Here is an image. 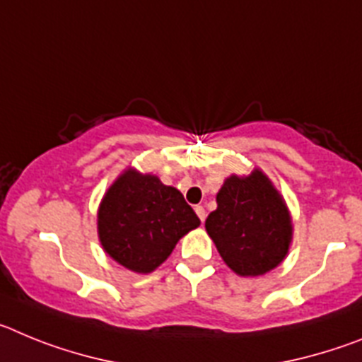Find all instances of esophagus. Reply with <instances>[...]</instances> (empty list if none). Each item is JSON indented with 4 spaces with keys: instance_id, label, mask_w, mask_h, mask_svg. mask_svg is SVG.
Listing matches in <instances>:
<instances>
[{
    "instance_id": "esophagus-1",
    "label": "esophagus",
    "mask_w": 362,
    "mask_h": 362,
    "mask_svg": "<svg viewBox=\"0 0 362 362\" xmlns=\"http://www.w3.org/2000/svg\"><path fill=\"white\" fill-rule=\"evenodd\" d=\"M194 210H196L197 217H199V219L203 221V223H204V219H206V212H204L203 206H201V204H197V206H196V209H194Z\"/></svg>"
}]
</instances>
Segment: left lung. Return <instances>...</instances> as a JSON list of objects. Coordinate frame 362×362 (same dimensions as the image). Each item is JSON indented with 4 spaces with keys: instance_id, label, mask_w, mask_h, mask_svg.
I'll use <instances>...</instances> for the list:
<instances>
[{
    "instance_id": "8db88e82",
    "label": "left lung",
    "mask_w": 362,
    "mask_h": 362,
    "mask_svg": "<svg viewBox=\"0 0 362 362\" xmlns=\"http://www.w3.org/2000/svg\"><path fill=\"white\" fill-rule=\"evenodd\" d=\"M216 201L204 228L230 270L257 277L283 263L293 238L292 216L261 168L226 177Z\"/></svg>"
}]
</instances>
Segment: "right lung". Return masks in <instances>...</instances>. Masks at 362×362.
<instances>
[{"mask_svg": "<svg viewBox=\"0 0 362 362\" xmlns=\"http://www.w3.org/2000/svg\"><path fill=\"white\" fill-rule=\"evenodd\" d=\"M201 225L183 194L153 174L124 168L105 192L98 209V238L117 264L150 274L177 241Z\"/></svg>", "mask_w": 362, "mask_h": 362, "instance_id": "1", "label": "right lung"}]
</instances>
